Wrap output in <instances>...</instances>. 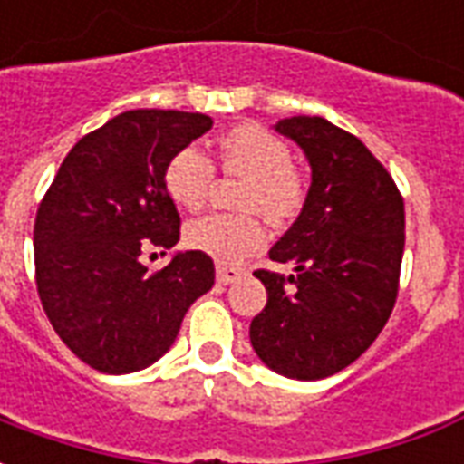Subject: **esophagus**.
Returning a JSON list of instances; mask_svg holds the SVG:
<instances>
[{
  "mask_svg": "<svg viewBox=\"0 0 464 464\" xmlns=\"http://www.w3.org/2000/svg\"><path fill=\"white\" fill-rule=\"evenodd\" d=\"M241 276L243 268H238V266H226V263H218V266H216V278H218V283H223V285L236 283Z\"/></svg>",
  "mask_w": 464,
  "mask_h": 464,
  "instance_id": "obj_1",
  "label": "esophagus"
}]
</instances>
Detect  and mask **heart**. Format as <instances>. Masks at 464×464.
Here are the masks:
<instances>
[{
    "label": "heart",
    "mask_w": 464,
    "mask_h": 464,
    "mask_svg": "<svg viewBox=\"0 0 464 464\" xmlns=\"http://www.w3.org/2000/svg\"><path fill=\"white\" fill-rule=\"evenodd\" d=\"M223 171L241 173L246 183L238 206L261 211L273 223L291 221L303 206V181L293 171L288 143L258 123L233 126L218 139ZM216 169L196 146H183L166 163L163 188L179 208L198 211L211 193ZM186 243L221 263H236L268 241L256 213H208L186 226Z\"/></svg>",
    "instance_id": "obj_1"
}]
</instances>
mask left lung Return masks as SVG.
Masks as SVG:
<instances>
[{
    "label": "left lung",
    "mask_w": 464,
    "mask_h": 464,
    "mask_svg": "<svg viewBox=\"0 0 464 464\" xmlns=\"http://www.w3.org/2000/svg\"><path fill=\"white\" fill-rule=\"evenodd\" d=\"M301 146L311 188L271 261L293 276L256 271L268 303L251 321L256 355L278 375L321 380L348 368L385 328L398 298L405 206L382 163L321 116L273 126Z\"/></svg>",
    "instance_id": "obj_1"
}]
</instances>
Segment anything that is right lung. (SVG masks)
<instances>
[{
  "label": "right lung",
  "instance_id": "1",
  "mask_svg": "<svg viewBox=\"0 0 464 464\" xmlns=\"http://www.w3.org/2000/svg\"><path fill=\"white\" fill-rule=\"evenodd\" d=\"M206 114L136 109L86 133L59 166L36 211V288L56 335L106 375L153 365L186 311L211 291L201 251H176L149 273L146 248L179 243V211L163 188L173 153L208 131Z\"/></svg>",
  "mask_w": 464,
  "mask_h": 464
}]
</instances>
